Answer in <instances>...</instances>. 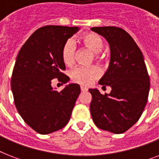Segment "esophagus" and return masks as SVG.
Listing matches in <instances>:
<instances>
[{
  "mask_svg": "<svg viewBox=\"0 0 159 159\" xmlns=\"http://www.w3.org/2000/svg\"><path fill=\"white\" fill-rule=\"evenodd\" d=\"M80 88H81V91H82V92H87V87H83V86H81V87H80Z\"/></svg>",
  "mask_w": 159,
  "mask_h": 159,
  "instance_id": "esophagus-1",
  "label": "esophagus"
}]
</instances>
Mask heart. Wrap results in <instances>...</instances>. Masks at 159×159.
Returning a JSON list of instances; mask_svg holds the SVG:
<instances>
[{"mask_svg":"<svg viewBox=\"0 0 159 159\" xmlns=\"http://www.w3.org/2000/svg\"><path fill=\"white\" fill-rule=\"evenodd\" d=\"M82 39L84 45L94 53L95 57L97 60H102L103 58L102 50L104 47V41L102 36L98 34L89 33L85 34ZM61 54L64 64L71 66L74 63L77 55V46L72 39H68L62 45ZM69 75L71 80L75 83L82 86H89L95 80L99 78L101 76V71L96 66H78L71 70Z\"/></svg>","mask_w":159,"mask_h":159,"instance_id":"1","label":"heart"}]
</instances>
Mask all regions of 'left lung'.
<instances>
[{
  "mask_svg": "<svg viewBox=\"0 0 159 159\" xmlns=\"http://www.w3.org/2000/svg\"><path fill=\"white\" fill-rule=\"evenodd\" d=\"M92 31L108 41L110 65L99 84L110 86V94L89 89L90 111L98 128L122 134L140 118L148 102L150 82L143 53L133 38L120 27H93Z\"/></svg>",
  "mask_w": 159,
  "mask_h": 159,
  "instance_id": "8db88e82",
  "label": "left lung"
}]
</instances>
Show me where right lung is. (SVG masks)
I'll return each mask as SVG.
<instances>
[{
    "label": "right lung",
    "mask_w": 159,
    "mask_h": 159,
    "mask_svg": "<svg viewBox=\"0 0 159 159\" xmlns=\"http://www.w3.org/2000/svg\"><path fill=\"white\" fill-rule=\"evenodd\" d=\"M79 27L47 25L34 31L16 57L11 77L16 107L25 122L40 134L63 128L70 120L81 90L67 85L61 92L51 87L52 79L66 83L69 77L62 59V48Z\"/></svg>",
    "instance_id": "1"
}]
</instances>
